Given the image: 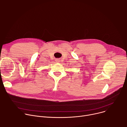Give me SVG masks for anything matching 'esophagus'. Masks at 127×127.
<instances>
[{
  "instance_id": "esophagus-1",
  "label": "esophagus",
  "mask_w": 127,
  "mask_h": 127,
  "mask_svg": "<svg viewBox=\"0 0 127 127\" xmlns=\"http://www.w3.org/2000/svg\"><path fill=\"white\" fill-rule=\"evenodd\" d=\"M57 62H59V60H56V61Z\"/></svg>"
}]
</instances>
